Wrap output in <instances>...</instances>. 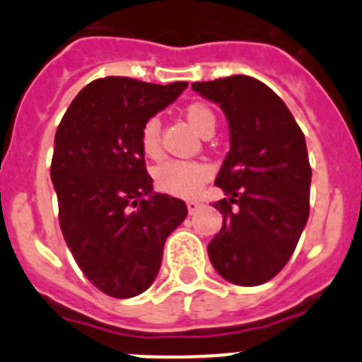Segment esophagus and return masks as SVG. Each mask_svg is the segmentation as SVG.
<instances>
[{
	"mask_svg": "<svg viewBox=\"0 0 362 362\" xmlns=\"http://www.w3.org/2000/svg\"><path fill=\"white\" fill-rule=\"evenodd\" d=\"M199 206H201V203H199V201H196V199H190V201H187V209H188V214H196L197 210H199Z\"/></svg>",
	"mask_w": 362,
	"mask_h": 362,
	"instance_id": "34e87169",
	"label": "esophagus"
}]
</instances>
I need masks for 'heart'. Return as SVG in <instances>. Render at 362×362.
Wrapping results in <instances>:
<instances>
[{"mask_svg": "<svg viewBox=\"0 0 362 362\" xmlns=\"http://www.w3.org/2000/svg\"><path fill=\"white\" fill-rule=\"evenodd\" d=\"M188 123L203 136L206 130L216 127V116L209 107L201 103L188 105L185 110ZM139 146L146 158L161 156V123L158 117H148L139 132ZM210 177V166L199 161H179L172 159L159 165L153 170V181L161 192L175 197H194L203 183Z\"/></svg>", "mask_w": 362, "mask_h": 362, "instance_id": "heart-1", "label": "heart"}]
</instances>
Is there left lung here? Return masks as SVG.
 <instances>
[{"instance_id": "8db88e82", "label": "left lung", "mask_w": 362, "mask_h": 362, "mask_svg": "<svg viewBox=\"0 0 362 362\" xmlns=\"http://www.w3.org/2000/svg\"><path fill=\"white\" fill-rule=\"evenodd\" d=\"M225 112L230 152L216 185L226 194L214 209L223 226L209 257L223 279L257 286L276 277L296 250L310 214L305 134L270 86L250 76L192 83Z\"/></svg>"}]
</instances>
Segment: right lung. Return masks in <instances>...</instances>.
<instances>
[{
	"instance_id": "1",
	"label": "right lung",
	"mask_w": 362,
	"mask_h": 362,
	"mask_svg": "<svg viewBox=\"0 0 362 362\" xmlns=\"http://www.w3.org/2000/svg\"><path fill=\"white\" fill-rule=\"evenodd\" d=\"M187 86L94 79L57 127L50 177L63 238L86 279L116 299L153 283L166 238L188 214L181 199L153 194L139 146L143 123Z\"/></svg>"
}]
</instances>
